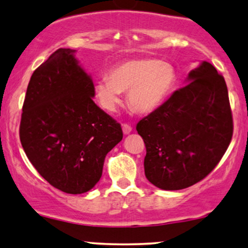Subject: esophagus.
I'll return each instance as SVG.
<instances>
[{
    "label": "esophagus",
    "instance_id": "obj_1",
    "mask_svg": "<svg viewBox=\"0 0 248 248\" xmlns=\"http://www.w3.org/2000/svg\"><path fill=\"white\" fill-rule=\"evenodd\" d=\"M122 128H123V133L124 134H130L132 132V126L130 124H123V126H122Z\"/></svg>",
    "mask_w": 248,
    "mask_h": 248
}]
</instances>
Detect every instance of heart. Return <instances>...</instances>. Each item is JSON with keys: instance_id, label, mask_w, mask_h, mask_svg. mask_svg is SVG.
<instances>
[{"instance_id": "heart-1", "label": "heart", "mask_w": 248, "mask_h": 248, "mask_svg": "<svg viewBox=\"0 0 248 248\" xmlns=\"http://www.w3.org/2000/svg\"><path fill=\"white\" fill-rule=\"evenodd\" d=\"M177 72L170 63L155 59H132L117 63L109 76H101L94 82V94L101 107L115 111L127 93L134 110L149 114L158 109L174 91Z\"/></svg>"}]
</instances>
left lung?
I'll return each instance as SVG.
<instances>
[{
    "label": "left lung",
    "mask_w": 248,
    "mask_h": 248,
    "mask_svg": "<svg viewBox=\"0 0 248 248\" xmlns=\"http://www.w3.org/2000/svg\"><path fill=\"white\" fill-rule=\"evenodd\" d=\"M187 82L137 125L147 149L145 177L166 191L189 187L206 177L232 138V108L221 74L204 61L188 73Z\"/></svg>",
    "instance_id": "left-lung-1"
}]
</instances>
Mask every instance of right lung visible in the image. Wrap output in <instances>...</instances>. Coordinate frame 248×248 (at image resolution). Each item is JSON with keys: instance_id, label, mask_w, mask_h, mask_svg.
Returning a JSON list of instances; mask_svg holds the SVG:
<instances>
[{"instance_id": "1", "label": "right lung", "mask_w": 248, "mask_h": 248, "mask_svg": "<svg viewBox=\"0 0 248 248\" xmlns=\"http://www.w3.org/2000/svg\"><path fill=\"white\" fill-rule=\"evenodd\" d=\"M74 53L57 49L32 73L19 134L27 157L50 185L82 194L99 182L105 157L123 131L94 104L93 80Z\"/></svg>"}]
</instances>
